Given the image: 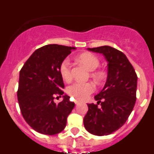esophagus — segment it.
I'll return each mask as SVG.
<instances>
[{
	"mask_svg": "<svg viewBox=\"0 0 154 154\" xmlns=\"http://www.w3.org/2000/svg\"><path fill=\"white\" fill-rule=\"evenodd\" d=\"M75 103L76 105H78V104H79L80 102L79 101V100H77V99H75Z\"/></svg>",
	"mask_w": 154,
	"mask_h": 154,
	"instance_id": "esophagus-1",
	"label": "esophagus"
}]
</instances>
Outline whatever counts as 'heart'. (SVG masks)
<instances>
[{
    "mask_svg": "<svg viewBox=\"0 0 154 154\" xmlns=\"http://www.w3.org/2000/svg\"><path fill=\"white\" fill-rule=\"evenodd\" d=\"M78 59L83 64L89 71H95L99 66V59L92 53L85 52L79 55ZM59 72L62 79L69 81L72 79L71 63L69 58H65L62 62L59 67ZM93 76L97 80H102L103 73L101 72H94ZM95 91V85L91 82H75L69 86L67 92L69 96L78 100H84L89 97V95Z\"/></svg>",
    "mask_w": 154,
    "mask_h": 154,
    "instance_id": "heart-1",
    "label": "heart"
}]
</instances>
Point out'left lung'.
Here are the masks:
<instances>
[{"instance_id": "8db88e82", "label": "left lung", "mask_w": 154, "mask_h": 154, "mask_svg": "<svg viewBox=\"0 0 154 154\" xmlns=\"http://www.w3.org/2000/svg\"><path fill=\"white\" fill-rule=\"evenodd\" d=\"M88 50L104 55L108 75L103 90L95 96L97 103L88 104L84 126L93 135H109L123 126L133 111L137 99V73L126 55L114 48L105 45Z\"/></svg>"}]
</instances>
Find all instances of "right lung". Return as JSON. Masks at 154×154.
I'll list each match as a JSON object with an SVG mask.
<instances>
[{"mask_svg": "<svg viewBox=\"0 0 154 154\" xmlns=\"http://www.w3.org/2000/svg\"><path fill=\"white\" fill-rule=\"evenodd\" d=\"M74 47L48 45L35 51L19 75L17 100L24 120L35 131L55 135L65 129L67 118L75 106L70 97L63 96V79L59 72L62 61Z\"/></svg>", "mask_w": 154, "mask_h": 154, "instance_id": "obj_1", "label": "right lung"}]
</instances>
